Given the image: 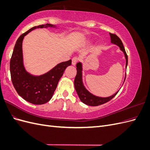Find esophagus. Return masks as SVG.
I'll return each instance as SVG.
<instances>
[{"label": "esophagus", "instance_id": "1", "mask_svg": "<svg viewBox=\"0 0 150 150\" xmlns=\"http://www.w3.org/2000/svg\"><path fill=\"white\" fill-rule=\"evenodd\" d=\"M79 60V59L77 57H74L72 59V64L73 66H75L76 64V63L78 62Z\"/></svg>", "mask_w": 150, "mask_h": 150}]
</instances>
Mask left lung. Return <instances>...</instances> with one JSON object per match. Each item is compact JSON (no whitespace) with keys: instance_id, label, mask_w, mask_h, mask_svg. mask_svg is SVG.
<instances>
[{"instance_id":"8db88e82","label":"left lung","mask_w":150,"mask_h":150,"mask_svg":"<svg viewBox=\"0 0 150 150\" xmlns=\"http://www.w3.org/2000/svg\"><path fill=\"white\" fill-rule=\"evenodd\" d=\"M110 35L111 37V43L113 44H116L117 46H119L121 51L123 52L125 59H126V68L127 66H128V56H127L126 52L125 51V49L123 46V44H122V41L116 34L110 33ZM76 67H77L76 68L77 74L74 79V87L77 93L78 94V96L80 99V100L83 103L87 104V105L91 106H97L99 105H101V104L106 103L114 98L120 91L118 90L114 94H112V96H110L109 97L103 98V97H99V96H95V95L89 92L85 88V86H84V84L83 82L82 63L81 62L77 63ZM126 74H125L124 82L126 79Z\"/></svg>"}]
</instances>
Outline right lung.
<instances>
[{
  "mask_svg": "<svg viewBox=\"0 0 150 150\" xmlns=\"http://www.w3.org/2000/svg\"><path fill=\"white\" fill-rule=\"evenodd\" d=\"M56 28L51 24L35 26L22 34L17 40L10 61L12 84L17 93L25 101L34 104H42L50 101L57 88L59 81L72 61L59 63L46 73L34 76L26 71L24 66L22 41L30 31L37 28Z\"/></svg>",
  "mask_w": 150,
  "mask_h": 150,
  "instance_id": "obj_1",
  "label": "right lung"
}]
</instances>
